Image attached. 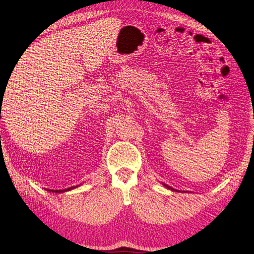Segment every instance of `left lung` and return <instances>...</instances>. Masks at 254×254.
Wrapping results in <instances>:
<instances>
[{
  "instance_id": "8db88e82",
  "label": "left lung",
  "mask_w": 254,
  "mask_h": 254,
  "mask_svg": "<svg viewBox=\"0 0 254 254\" xmlns=\"http://www.w3.org/2000/svg\"><path fill=\"white\" fill-rule=\"evenodd\" d=\"M164 187L166 188H168V189H170V190H172V191H180V190H177V189H174V188H172L171 186H169V185H167V184H164V183H161ZM180 192H182V191H180ZM185 192V191H184Z\"/></svg>"
}]
</instances>
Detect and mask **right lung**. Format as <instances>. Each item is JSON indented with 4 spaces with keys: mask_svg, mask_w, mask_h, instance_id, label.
<instances>
[{
    "mask_svg": "<svg viewBox=\"0 0 254 254\" xmlns=\"http://www.w3.org/2000/svg\"><path fill=\"white\" fill-rule=\"evenodd\" d=\"M80 186V185H78V186H73V187H69L67 189H63V190H51V189H47V191H49V192H56V193H62V192H67V191H70L72 189H76Z\"/></svg>",
    "mask_w": 254,
    "mask_h": 254,
    "instance_id": "add662e5",
    "label": "right lung"
}]
</instances>
